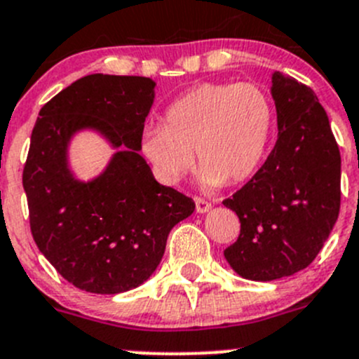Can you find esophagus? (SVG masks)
Wrapping results in <instances>:
<instances>
[{
  "instance_id": "34e87169",
  "label": "esophagus",
  "mask_w": 359,
  "mask_h": 359,
  "mask_svg": "<svg viewBox=\"0 0 359 359\" xmlns=\"http://www.w3.org/2000/svg\"><path fill=\"white\" fill-rule=\"evenodd\" d=\"M194 203H196L198 214H205V212L210 210V207H212L210 201L205 200V198H201V196H194Z\"/></svg>"
}]
</instances>
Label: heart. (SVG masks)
I'll list each match as a JSON object with an SVG mask.
<instances>
[{"label":"heart","instance_id":"1","mask_svg":"<svg viewBox=\"0 0 359 359\" xmlns=\"http://www.w3.org/2000/svg\"><path fill=\"white\" fill-rule=\"evenodd\" d=\"M276 131L272 96L254 82H207L166 109L142 137V154L166 186L193 168L205 187L240 184L263 165Z\"/></svg>","mask_w":359,"mask_h":359}]
</instances>
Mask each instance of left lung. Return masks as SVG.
<instances>
[{
    "label": "left lung",
    "instance_id": "obj_1",
    "mask_svg": "<svg viewBox=\"0 0 359 359\" xmlns=\"http://www.w3.org/2000/svg\"><path fill=\"white\" fill-rule=\"evenodd\" d=\"M276 147L252 179L222 203L240 219L224 250L249 280H276L307 268L340 212V151L328 116L311 87L276 72Z\"/></svg>",
    "mask_w": 359,
    "mask_h": 359
}]
</instances>
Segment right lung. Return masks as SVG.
I'll return each mask as SVG.
<instances>
[{
	"instance_id": "obj_1",
	"label": "right lung",
	"mask_w": 359,
	"mask_h": 359,
	"mask_svg": "<svg viewBox=\"0 0 359 359\" xmlns=\"http://www.w3.org/2000/svg\"><path fill=\"white\" fill-rule=\"evenodd\" d=\"M154 80L95 73L73 82L40 110L22 186L40 252L79 290L117 294L154 273L173 226L194 201L152 175L142 149ZM100 130L120 151L100 177L80 183L67 168L69 138Z\"/></svg>"
}]
</instances>
